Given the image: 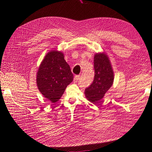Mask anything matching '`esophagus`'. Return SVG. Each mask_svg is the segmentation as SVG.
I'll use <instances>...</instances> for the list:
<instances>
[{
    "mask_svg": "<svg viewBox=\"0 0 152 152\" xmlns=\"http://www.w3.org/2000/svg\"><path fill=\"white\" fill-rule=\"evenodd\" d=\"M79 79H80V75H76V76H75V77H74V80L75 81V82H77V80H78Z\"/></svg>",
    "mask_w": 152,
    "mask_h": 152,
    "instance_id": "1",
    "label": "esophagus"
}]
</instances>
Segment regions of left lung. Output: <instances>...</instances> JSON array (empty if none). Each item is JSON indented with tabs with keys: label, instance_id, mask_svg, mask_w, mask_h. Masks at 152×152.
Segmentation results:
<instances>
[{
	"label": "left lung",
	"instance_id": "1",
	"mask_svg": "<svg viewBox=\"0 0 152 152\" xmlns=\"http://www.w3.org/2000/svg\"><path fill=\"white\" fill-rule=\"evenodd\" d=\"M95 77L93 83L85 90V95L90 102L95 104L104 98L114 80V72L108 56L104 52L94 55Z\"/></svg>",
	"mask_w": 152,
	"mask_h": 152
}]
</instances>
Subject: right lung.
<instances>
[{
	"label": "right lung",
	"instance_id": "right-lung-1",
	"mask_svg": "<svg viewBox=\"0 0 152 152\" xmlns=\"http://www.w3.org/2000/svg\"><path fill=\"white\" fill-rule=\"evenodd\" d=\"M74 75L61 51L48 52L40 63L36 75V83L40 92L52 103L60 100Z\"/></svg>",
	"mask_w": 152,
	"mask_h": 152
}]
</instances>
